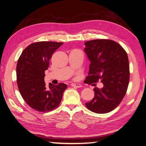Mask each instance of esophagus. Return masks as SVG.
<instances>
[{
    "label": "esophagus",
    "mask_w": 146,
    "mask_h": 146,
    "mask_svg": "<svg viewBox=\"0 0 146 146\" xmlns=\"http://www.w3.org/2000/svg\"><path fill=\"white\" fill-rule=\"evenodd\" d=\"M71 86L74 87H77V88H80V87H82L81 84H76V83H72V84H71Z\"/></svg>",
    "instance_id": "obj_1"
}]
</instances>
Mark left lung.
Listing matches in <instances>:
<instances>
[{
    "label": "left lung",
    "mask_w": 146,
    "mask_h": 146,
    "mask_svg": "<svg viewBox=\"0 0 146 146\" xmlns=\"http://www.w3.org/2000/svg\"><path fill=\"white\" fill-rule=\"evenodd\" d=\"M84 44V51L90 61L86 81L93 84L100 80L104 86L93 89L95 96L86 105L95 113H108L120 104L126 94L130 78L128 55L113 40H93Z\"/></svg>",
    "instance_id": "obj_1"
}]
</instances>
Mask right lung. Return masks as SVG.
Masks as SVG:
<instances>
[{"label": "right lung", "instance_id": "right-lung-1", "mask_svg": "<svg viewBox=\"0 0 146 146\" xmlns=\"http://www.w3.org/2000/svg\"><path fill=\"white\" fill-rule=\"evenodd\" d=\"M62 42H38L31 44L23 51L16 67L17 83L20 94L31 108L46 112L59 106L66 89L64 84L47 87L44 82L45 71L50 59Z\"/></svg>", "mask_w": 146, "mask_h": 146}]
</instances>
